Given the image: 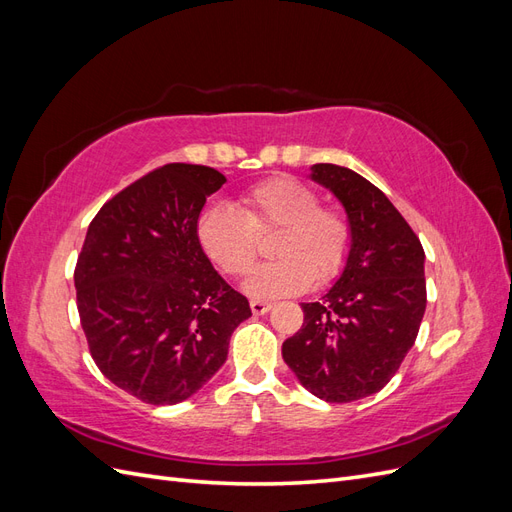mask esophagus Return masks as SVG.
Masks as SVG:
<instances>
[{"instance_id": "34e87169", "label": "esophagus", "mask_w": 512, "mask_h": 512, "mask_svg": "<svg viewBox=\"0 0 512 512\" xmlns=\"http://www.w3.org/2000/svg\"><path fill=\"white\" fill-rule=\"evenodd\" d=\"M250 307H252V312L256 314V316H262V314H267L269 309H271V303H265V301H250Z\"/></svg>"}]
</instances>
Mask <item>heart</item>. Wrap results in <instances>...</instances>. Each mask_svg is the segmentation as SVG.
<instances>
[{
    "mask_svg": "<svg viewBox=\"0 0 512 512\" xmlns=\"http://www.w3.org/2000/svg\"><path fill=\"white\" fill-rule=\"evenodd\" d=\"M273 232L271 256L250 273L243 290L256 299H282L312 286H324L342 273L350 243V222L342 211L322 207L309 185L273 177L243 192L241 211L226 205L203 209L196 237L203 252L228 275H245L258 258L260 241Z\"/></svg>",
    "mask_w": 512,
    "mask_h": 512,
    "instance_id": "1",
    "label": "heart"
}]
</instances>
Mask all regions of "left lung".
Segmentation results:
<instances>
[{
    "instance_id": "1",
    "label": "left lung",
    "mask_w": 512,
    "mask_h": 512,
    "mask_svg": "<svg viewBox=\"0 0 512 512\" xmlns=\"http://www.w3.org/2000/svg\"><path fill=\"white\" fill-rule=\"evenodd\" d=\"M312 181L344 205L352 243L342 275L282 346L305 389L331 404L378 393L414 346L425 314V252L389 198L359 173L314 164Z\"/></svg>"
}]
</instances>
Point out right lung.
Listing matches in <instances>:
<instances>
[{
	"label": "right lung",
	"mask_w": 512,
	"mask_h": 512,
	"mask_svg": "<svg viewBox=\"0 0 512 512\" xmlns=\"http://www.w3.org/2000/svg\"><path fill=\"white\" fill-rule=\"evenodd\" d=\"M224 183L209 166L166 164L108 200L87 228L74 286L89 352L145 404L173 406L203 389L252 316L196 237L207 196Z\"/></svg>",
	"instance_id": "1"
}]
</instances>
